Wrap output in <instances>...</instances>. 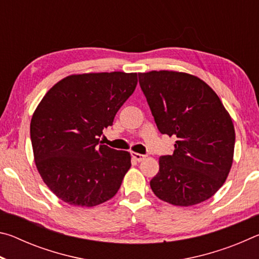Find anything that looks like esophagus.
I'll return each mask as SVG.
<instances>
[{
	"mask_svg": "<svg viewBox=\"0 0 259 259\" xmlns=\"http://www.w3.org/2000/svg\"><path fill=\"white\" fill-rule=\"evenodd\" d=\"M131 156H133V159H135L137 162H142V161L146 157L145 155L139 154V153H135V152L131 153Z\"/></svg>",
	"mask_w": 259,
	"mask_h": 259,
	"instance_id": "obj_1",
	"label": "esophagus"
}]
</instances>
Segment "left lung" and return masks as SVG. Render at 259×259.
<instances>
[{
  "label": "left lung",
  "instance_id": "left-lung-1",
  "mask_svg": "<svg viewBox=\"0 0 259 259\" xmlns=\"http://www.w3.org/2000/svg\"><path fill=\"white\" fill-rule=\"evenodd\" d=\"M138 77L157 129L177 137L172 154L160 156L152 191L181 207L211 198L233 162L235 133L230 114L211 88L191 74L152 71Z\"/></svg>",
  "mask_w": 259,
  "mask_h": 259
}]
</instances>
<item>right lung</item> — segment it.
Listing matches in <instances>:
<instances>
[{
    "instance_id": "1",
    "label": "right lung",
    "mask_w": 259,
    "mask_h": 259,
    "mask_svg": "<svg viewBox=\"0 0 259 259\" xmlns=\"http://www.w3.org/2000/svg\"><path fill=\"white\" fill-rule=\"evenodd\" d=\"M137 82V73L71 75L56 83L35 109L30 121L35 163L64 202L94 207L119 191L131 156L102 145L99 137Z\"/></svg>"
}]
</instances>
